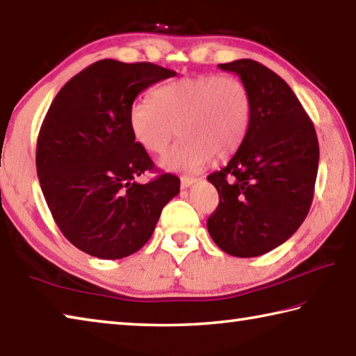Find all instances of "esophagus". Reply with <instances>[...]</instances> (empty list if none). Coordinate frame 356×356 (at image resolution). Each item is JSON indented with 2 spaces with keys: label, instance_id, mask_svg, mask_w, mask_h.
<instances>
[{
  "label": "esophagus",
  "instance_id": "1",
  "mask_svg": "<svg viewBox=\"0 0 356 356\" xmlns=\"http://www.w3.org/2000/svg\"><path fill=\"white\" fill-rule=\"evenodd\" d=\"M196 180L197 179H194V177H182L180 179V186L185 190V188H190L193 184H196Z\"/></svg>",
  "mask_w": 356,
  "mask_h": 356
}]
</instances>
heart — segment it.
Returning <instances> with one entry per match:
<instances>
[{
	"label": "heart",
	"mask_w": 356,
	"mask_h": 356,
	"mask_svg": "<svg viewBox=\"0 0 356 356\" xmlns=\"http://www.w3.org/2000/svg\"><path fill=\"white\" fill-rule=\"evenodd\" d=\"M129 129L148 152H163L179 129L180 140L159 160L163 170L196 172L214 157L228 159L245 142L252 94L239 76L204 74L166 83L151 100L129 109Z\"/></svg>",
	"instance_id": "obj_1"
}]
</instances>
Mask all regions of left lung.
<instances>
[{
  "label": "left lung",
  "mask_w": 356,
  "mask_h": 356,
  "mask_svg": "<svg viewBox=\"0 0 356 356\" xmlns=\"http://www.w3.org/2000/svg\"><path fill=\"white\" fill-rule=\"evenodd\" d=\"M219 67L238 74L248 86L252 124L225 168L207 177L219 193L207 228L225 253L254 257L280 247L307 216L318 174V137L280 75L248 58Z\"/></svg>",
  "instance_id": "1"
}]
</instances>
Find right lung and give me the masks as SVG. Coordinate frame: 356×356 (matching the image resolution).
Wrapping results in <instances>:
<instances>
[{
  "instance_id": "add662e5",
  "label": "right lung",
  "mask_w": 356,
  "mask_h": 356,
  "mask_svg": "<svg viewBox=\"0 0 356 356\" xmlns=\"http://www.w3.org/2000/svg\"><path fill=\"white\" fill-rule=\"evenodd\" d=\"M176 72L152 63L100 60L55 97L37 142V172L46 204L65 238L100 259H122L154 233L180 180L160 174L129 129L136 97Z\"/></svg>"
}]
</instances>
